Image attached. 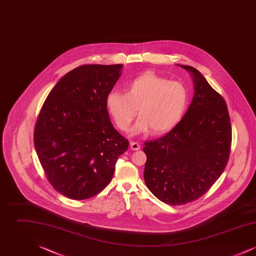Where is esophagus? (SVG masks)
<instances>
[{
    "label": "esophagus",
    "mask_w": 256,
    "mask_h": 256,
    "mask_svg": "<svg viewBox=\"0 0 256 256\" xmlns=\"http://www.w3.org/2000/svg\"><path fill=\"white\" fill-rule=\"evenodd\" d=\"M130 148L134 150H138L141 148V146H140V144L137 143V142H132V143H130Z\"/></svg>",
    "instance_id": "1"
}]
</instances>
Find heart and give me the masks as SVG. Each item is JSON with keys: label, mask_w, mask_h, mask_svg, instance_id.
Listing matches in <instances>:
<instances>
[{"label": "heart", "mask_w": 256, "mask_h": 256, "mask_svg": "<svg viewBox=\"0 0 256 256\" xmlns=\"http://www.w3.org/2000/svg\"><path fill=\"white\" fill-rule=\"evenodd\" d=\"M189 92L180 82H170L158 74L146 72L132 80L126 93L113 91L106 98V106L118 128L128 132L137 110L140 118L132 132L165 134L180 121L188 106Z\"/></svg>", "instance_id": "heart-1"}]
</instances>
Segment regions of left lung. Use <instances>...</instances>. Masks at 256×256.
<instances>
[{
  "instance_id": "left-lung-1",
  "label": "left lung",
  "mask_w": 256,
  "mask_h": 256,
  "mask_svg": "<svg viewBox=\"0 0 256 256\" xmlns=\"http://www.w3.org/2000/svg\"><path fill=\"white\" fill-rule=\"evenodd\" d=\"M193 100L170 132L145 142L144 180L159 200L182 206L204 195L228 162L232 148L230 117L224 98L196 69Z\"/></svg>"
}]
</instances>
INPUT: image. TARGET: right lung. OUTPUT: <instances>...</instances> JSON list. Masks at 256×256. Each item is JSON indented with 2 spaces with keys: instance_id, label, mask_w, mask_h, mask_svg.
<instances>
[{
  "instance_id": "add662e5",
  "label": "right lung",
  "mask_w": 256,
  "mask_h": 256,
  "mask_svg": "<svg viewBox=\"0 0 256 256\" xmlns=\"http://www.w3.org/2000/svg\"><path fill=\"white\" fill-rule=\"evenodd\" d=\"M121 69L122 64L74 69L52 89L38 114L37 156L52 186L69 198L86 200L102 191L128 148L106 106Z\"/></svg>"
}]
</instances>
